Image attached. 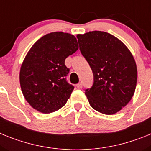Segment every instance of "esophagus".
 Here are the masks:
<instances>
[{"instance_id":"1","label":"esophagus","mask_w":151,"mask_h":151,"mask_svg":"<svg viewBox=\"0 0 151 151\" xmlns=\"http://www.w3.org/2000/svg\"><path fill=\"white\" fill-rule=\"evenodd\" d=\"M76 87L78 88H82V82H79L78 84H77Z\"/></svg>"}]
</instances>
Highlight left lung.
Segmentation results:
<instances>
[{
    "instance_id": "8db88e82",
    "label": "left lung",
    "mask_w": 151,
    "mask_h": 151,
    "mask_svg": "<svg viewBox=\"0 0 151 151\" xmlns=\"http://www.w3.org/2000/svg\"><path fill=\"white\" fill-rule=\"evenodd\" d=\"M76 37L94 75L92 87L85 90L89 104L100 113L115 114L134 95L138 78L134 57L120 40L105 32L92 31Z\"/></svg>"
}]
</instances>
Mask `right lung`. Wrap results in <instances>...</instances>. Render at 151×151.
Wrapping results in <instances>:
<instances>
[{"instance_id":"right-lung-1","label":"right lung","mask_w":151,"mask_h":151,"mask_svg":"<svg viewBox=\"0 0 151 151\" xmlns=\"http://www.w3.org/2000/svg\"><path fill=\"white\" fill-rule=\"evenodd\" d=\"M78 49L73 35L55 32L41 37L26 54L19 72L21 90L35 110L50 113L66 104L74 87L66 82L65 60Z\"/></svg>"}]
</instances>
